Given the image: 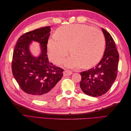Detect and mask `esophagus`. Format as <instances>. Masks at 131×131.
<instances>
[{"label":"esophagus","instance_id":"1","mask_svg":"<svg viewBox=\"0 0 131 131\" xmlns=\"http://www.w3.org/2000/svg\"><path fill=\"white\" fill-rule=\"evenodd\" d=\"M72 74V72L70 70H66L64 72H63V75H64V77L67 76H69V75Z\"/></svg>","mask_w":131,"mask_h":131}]
</instances>
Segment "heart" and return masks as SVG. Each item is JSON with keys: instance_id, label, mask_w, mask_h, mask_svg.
I'll use <instances>...</instances> for the list:
<instances>
[{"instance_id": "obj_1", "label": "heart", "mask_w": 131, "mask_h": 131, "mask_svg": "<svg viewBox=\"0 0 131 131\" xmlns=\"http://www.w3.org/2000/svg\"><path fill=\"white\" fill-rule=\"evenodd\" d=\"M105 47V39L102 31L86 25L73 24L59 28L55 38L47 42L51 60L61 64L70 50L72 56L65 62L69 68H89L101 59Z\"/></svg>"}]
</instances>
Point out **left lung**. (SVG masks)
<instances>
[{
  "instance_id": "8db88e82",
  "label": "left lung",
  "mask_w": 131,
  "mask_h": 131,
  "mask_svg": "<svg viewBox=\"0 0 131 131\" xmlns=\"http://www.w3.org/2000/svg\"><path fill=\"white\" fill-rule=\"evenodd\" d=\"M105 39V49L100 62L93 68L80 73V86L85 94L98 97L105 94L116 78L119 55L111 35L102 28Z\"/></svg>"
}]
</instances>
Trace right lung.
Here are the masks:
<instances>
[{"mask_svg": "<svg viewBox=\"0 0 131 131\" xmlns=\"http://www.w3.org/2000/svg\"><path fill=\"white\" fill-rule=\"evenodd\" d=\"M50 28V26L42 27L22 35L13 53L12 72L15 80L25 92L38 100L53 96L64 71L48 61L47 44ZM32 41L40 43L41 53L38 57H33L29 50Z\"/></svg>", "mask_w": 131, "mask_h": 131, "instance_id": "right-lung-1", "label": "right lung"}]
</instances>
